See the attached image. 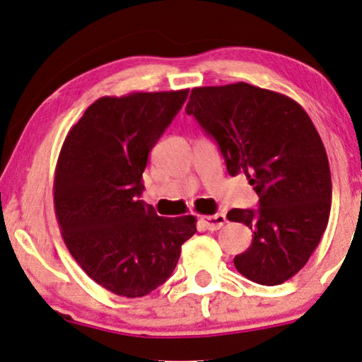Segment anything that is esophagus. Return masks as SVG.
Returning a JSON list of instances; mask_svg holds the SVG:
<instances>
[{"instance_id": "1", "label": "esophagus", "mask_w": 362, "mask_h": 362, "mask_svg": "<svg viewBox=\"0 0 362 362\" xmlns=\"http://www.w3.org/2000/svg\"><path fill=\"white\" fill-rule=\"evenodd\" d=\"M200 221L205 225L206 230L215 231L220 230L221 226L226 223V216L225 214H215V215H202Z\"/></svg>"}]
</instances>
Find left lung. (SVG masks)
<instances>
[{
    "instance_id": "1",
    "label": "left lung",
    "mask_w": 362,
    "mask_h": 362,
    "mask_svg": "<svg viewBox=\"0 0 362 362\" xmlns=\"http://www.w3.org/2000/svg\"><path fill=\"white\" fill-rule=\"evenodd\" d=\"M187 114L218 144L230 175L245 173L259 197L258 210L226 215L253 230L235 268L258 285H281L308 263L329 220V162L315 124L296 100L247 83L194 88Z\"/></svg>"
}]
</instances>
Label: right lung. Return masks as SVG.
Segmentation results:
<instances>
[{"label":"right lung","mask_w":362,"mask_h":362,"mask_svg":"<svg viewBox=\"0 0 362 362\" xmlns=\"http://www.w3.org/2000/svg\"><path fill=\"white\" fill-rule=\"evenodd\" d=\"M189 89L105 95L67 132L54 173V210L77 264L98 285L142 298L170 278L192 215L163 218L139 200L148 152L184 105Z\"/></svg>","instance_id":"add662e5"}]
</instances>
